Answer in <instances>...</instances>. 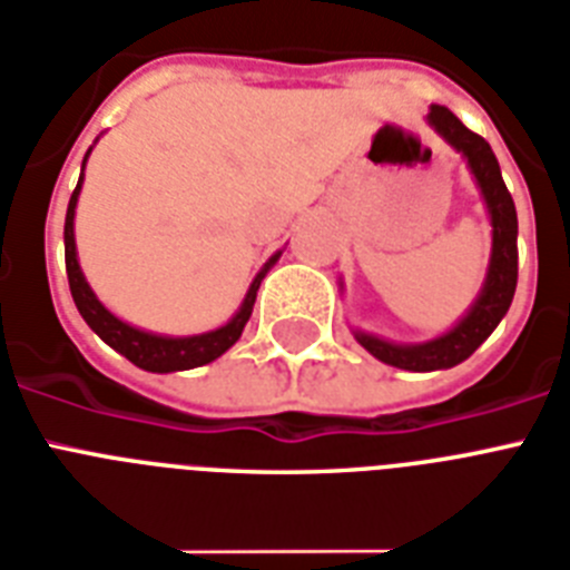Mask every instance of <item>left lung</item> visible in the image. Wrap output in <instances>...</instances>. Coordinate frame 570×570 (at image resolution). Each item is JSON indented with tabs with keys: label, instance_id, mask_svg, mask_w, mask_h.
Returning <instances> with one entry per match:
<instances>
[{
	"label": "left lung",
	"instance_id": "left-lung-1",
	"mask_svg": "<svg viewBox=\"0 0 570 570\" xmlns=\"http://www.w3.org/2000/svg\"><path fill=\"white\" fill-rule=\"evenodd\" d=\"M428 122L436 128L442 140L451 142L453 149L469 160V169L474 180H478L480 193H483L489 222H492V257H489V272H485L478 301L471 304L469 313L451 331L436 336V340L401 345V342H390L381 340V336H372V333L354 331L357 342L372 357H377L386 365H395V368H406V372H436V368H453L462 360H469L492 336L494 327L501 325V318L510 309L518 284L515 202H512L510 189L503 184L501 166H498L492 146L480 134L469 131L442 105H430Z\"/></svg>",
	"mask_w": 570,
	"mask_h": 570
}]
</instances>
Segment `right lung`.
Wrapping results in <instances>:
<instances>
[{"label": "right lung", "mask_w": 570, "mask_h": 570, "mask_svg": "<svg viewBox=\"0 0 570 570\" xmlns=\"http://www.w3.org/2000/svg\"><path fill=\"white\" fill-rule=\"evenodd\" d=\"M90 151L85 155V164ZM85 164H81V178H78V187L72 189V198H69L67 207V222H63V254H67V277H69V293L76 301L78 313L85 318L92 331L99 333V340H105L114 351H119L125 360H131L137 368H146V372H187V368H196V365H207L216 357H222L225 351L234 345V342L243 336L245 322L252 318L254 298H257V289H261V281L266 277V272L275 266V261L281 257V252L275 257H269V263L257 272V277L248 286L243 304L234 313L228 325L216 327V331L196 333V336H160V333L140 331V327H131L128 322L117 318L110 313L96 293L87 284L85 272L78 266V252H76V205L78 193H81V180H85Z\"/></svg>", "instance_id": "1"}]
</instances>
